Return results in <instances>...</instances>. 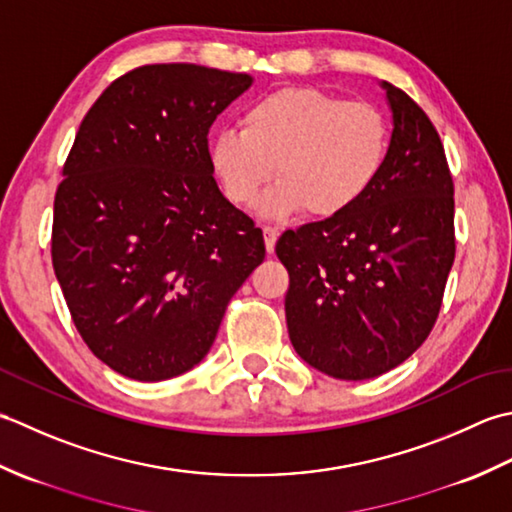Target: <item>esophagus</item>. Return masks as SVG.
<instances>
[{
	"label": "esophagus",
	"mask_w": 512,
	"mask_h": 512,
	"mask_svg": "<svg viewBox=\"0 0 512 512\" xmlns=\"http://www.w3.org/2000/svg\"><path fill=\"white\" fill-rule=\"evenodd\" d=\"M263 234H265V249H267V254H274V247H276V241H278V229L265 225V227H263Z\"/></svg>",
	"instance_id": "esophagus-1"
}]
</instances>
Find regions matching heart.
<instances>
[{"label": "heart", "instance_id": "1", "mask_svg": "<svg viewBox=\"0 0 512 512\" xmlns=\"http://www.w3.org/2000/svg\"><path fill=\"white\" fill-rule=\"evenodd\" d=\"M391 150L387 114L369 101H344L318 88H283L254 101L243 128L210 141L223 194L249 205L278 176L256 212L283 221L307 210L336 218L356 207L384 172Z\"/></svg>", "mask_w": 512, "mask_h": 512}]
</instances>
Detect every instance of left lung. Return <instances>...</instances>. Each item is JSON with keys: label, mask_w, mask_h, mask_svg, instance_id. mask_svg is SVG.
<instances>
[{"label": "left lung", "mask_w": 512, "mask_h": 512, "mask_svg": "<svg viewBox=\"0 0 512 512\" xmlns=\"http://www.w3.org/2000/svg\"><path fill=\"white\" fill-rule=\"evenodd\" d=\"M391 150L378 183L347 214L287 229L289 340L309 367L369 380L429 336L455 258L453 179L424 110L387 81Z\"/></svg>", "instance_id": "1"}]
</instances>
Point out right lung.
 Instances as JSON below:
<instances>
[{
	"label": "right lung",
	"instance_id": "1",
	"mask_svg": "<svg viewBox=\"0 0 512 512\" xmlns=\"http://www.w3.org/2000/svg\"><path fill=\"white\" fill-rule=\"evenodd\" d=\"M254 79L143 66L83 117L55 196L52 267L95 356L139 382L194 369L227 302L263 263V232L218 190L207 132Z\"/></svg>",
	"mask_w": 512,
	"mask_h": 512
}]
</instances>
